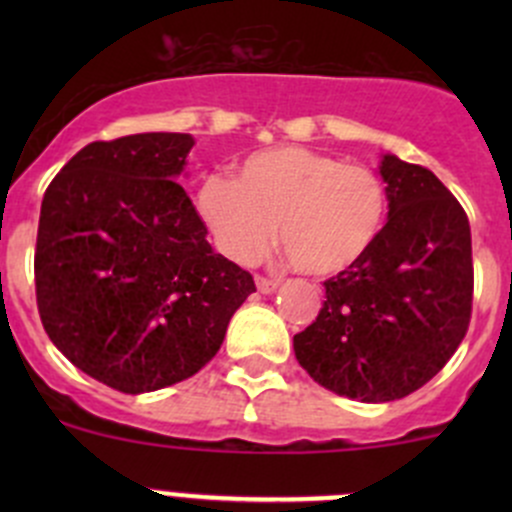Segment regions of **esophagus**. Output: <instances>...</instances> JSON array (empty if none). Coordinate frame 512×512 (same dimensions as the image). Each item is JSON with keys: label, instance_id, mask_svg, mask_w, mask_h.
I'll use <instances>...</instances> for the list:
<instances>
[{"label": "esophagus", "instance_id": "obj_1", "mask_svg": "<svg viewBox=\"0 0 512 512\" xmlns=\"http://www.w3.org/2000/svg\"><path fill=\"white\" fill-rule=\"evenodd\" d=\"M255 285H257V289H260L262 294H272L277 287H280V282L270 280V277H260V275H257L255 277Z\"/></svg>", "mask_w": 512, "mask_h": 512}]
</instances>
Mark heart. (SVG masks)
<instances>
[{
  "instance_id": "1",
  "label": "heart",
  "mask_w": 512,
  "mask_h": 512,
  "mask_svg": "<svg viewBox=\"0 0 512 512\" xmlns=\"http://www.w3.org/2000/svg\"><path fill=\"white\" fill-rule=\"evenodd\" d=\"M195 208L218 250L237 265L255 262L280 230L292 265L327 277L354 267L374 247L386 218V188L366 165L275 146L242 160L237 180L205 175Z\"/></svg>"
}]
</instances>
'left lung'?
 <instances>
[{"label": "left lung", "instance_id": "obj_1", "mask_svg": "<svg viewBox=\"0 0 512 512\" xmlns=\"http://www.w3.org/2000/svg\"><path fill=\"white\" fill-rule=\"evenodd\" d=\"M389 215L374 247L324 282L327 302L294 334L299 366L324 389L386 404L421 389L466 337L471 225L428 168L384 153Z\"/></svg>", "mask_w": 512, "mask_h": 512}]
</instances>
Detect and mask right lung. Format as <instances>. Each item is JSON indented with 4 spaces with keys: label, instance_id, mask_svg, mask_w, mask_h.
<instances>
[{
    "label": "right lung",
    "instance_id": "right-lung-1",
    "mask_svg": "<svg viewBox=\"0 0 512 512\" xmlns=\"http://www.w3.org/2000/svg\"><path fill=\"white\" fill-rule=\"evenodd\" d=\"M190 133H136L81 148L51 180L36 235V304L76 369L146 394L188 379L255 292L218 255L175 180Z\"/></svg>",
    "mask_w": 512,
    "mask_h": 512
}]
</instances>
